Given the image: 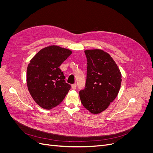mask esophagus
Instances as JSON below:
<instances>
[{
  "label": "esophagus",
  "instance_id": "esophagus-1",
  "mask_svg": "<svg viewBox=\"0 0 153 153\" xmlns=\"http://www.w3.org/2000/svg\"><path fill=\"white\" fill-rule=\"evenodd\" d=\"M76 87H77V85H76V84H72V89H73V90H75V89H76Z\"/></svg>",
  "mask_w": 153,
  "mask_h": 153
}]
</instances>
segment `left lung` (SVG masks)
I'll return each mask as SVG.
<instances>
[{
	"label": "left lung",
	"mask_w": 153,
	"mask_h": 153,
	"mask_svg": "<svg viewBox=\"0 0 153 153\" xmlns=\"http://www.w3.org/2000/svg\"><path fill=\"white\" fill-rule=\"evenodd\" d=\"M84 52L87 59V79L79 96L87 110L98 114L117 97L121 87V72L108 53L99 49Z\"/></svg>",
	"instance_id": "obj_1"
}]
</instances>
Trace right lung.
Segmentation results:
<instances>
[{
	"label": "right lung",
	"mask_w": 153,
	"mask_h": 153,
	"mask_svg": "<svg viewBox=\"0 0 153 153\" xmlns=\"http://www.w3.org/2000/svg\"><path fill=\"white\" fill-rule=\"evenodd\" d=\"M71 53L66 48L52 45L43 48L30 60L27 70L28 89L43 108L58 105L71 89L59 66Z\"/></svg>",
	"instance_id": "1"
}]
</instances>
